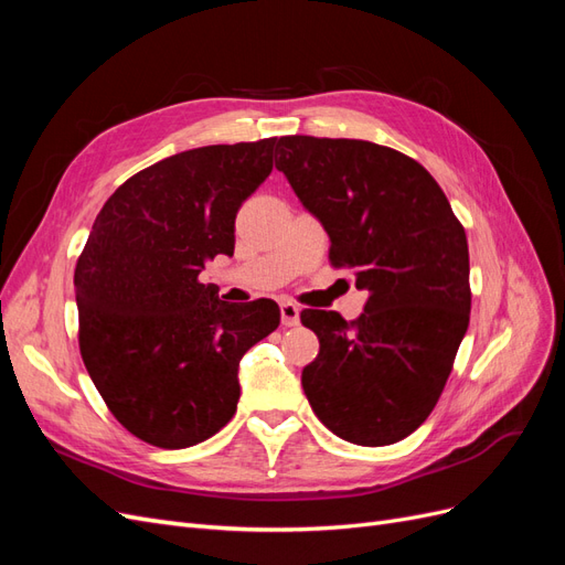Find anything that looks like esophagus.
I'll list each match as a JSON object with an SVG mask.
<instances>
[{"instance_id": "34e87169", "label": "esophagus", "mask_w": 565, "mask_h": 565, "mask_svg": "<svg viewBox=\"0 0 565 565\" xmlns=\"http://www.w3.org/2000/svg\"><path fill=\"white\" fill-rule=\"evenodd\" d=\"M280 320L285 328H297L299 324V306L292 301H280Z\"/></svg>"}]
</instances>
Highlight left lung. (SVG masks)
Listing matches in <instances>:
<instances>
[{
  "mask_svg": "<svg viewBox=\"0 0 565 565\" xmlns=\"http://www.w3.org/2000/svg\"><path fill=\"white\" fill-rule=\"evenodd\" d=\"M276 167L330 235V262L365 311H301L320 351L301 372L318 419L355 446H391L431 415L469 328V247L446 193L403 152L282 136Z\"/></svg>",
  "mask_w": 565,
  "mask_h": 565,
  "instance_id": "obj_1",
  "label": "left lung"
}]
</instances>
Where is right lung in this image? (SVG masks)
Instances as JSON below:
<instances>
[{
  "mask_svg": "<svg viewBox=\"0 0 565 565\" xmlns=\"http://www.w3.org/2000/svg\"><path fill=\"white\" fill-rule=\"evenodd\" d=\"M276 139L177 152L127 179L75 266L79 351L115 419L179 450L231 422L241 358L280 324L276 301H221L200 273L233 256L235 214L273 169Z\"/></svg>",
  "mask_w": 565,
  "mask_h": 565,
  "instance_id": "obj_1",
  "label": "right lung"
}]
</instances>
